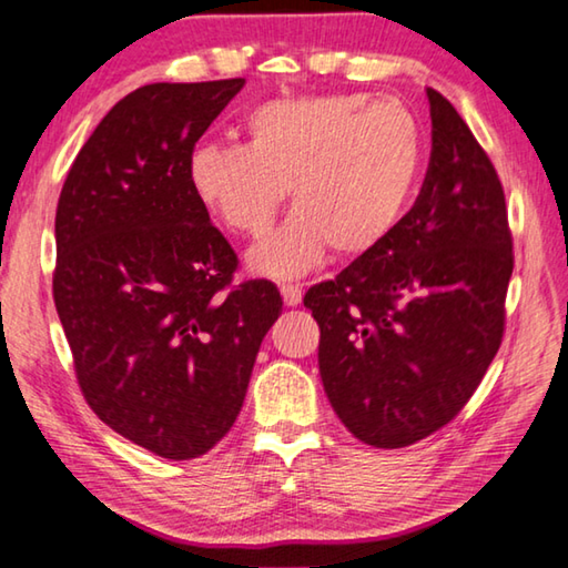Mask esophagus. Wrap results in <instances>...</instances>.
Returning <instances> with one entry per match:
<instances>
[{"instance_id": "obj_1", "label": "esophagus", "mask_w": 568, "mask_h": 568, "mask_svg": "<svg viewBox=\"0 0 568 568\" xmlns=\"http://www.w3.org/2000/svg\"><path fill=\"white\" fill-rule=\"evenodd\" d=\"M282 296H284V304L286 306H300L304 292H302V286L286 284V286H282Z\"/></svg>"}]
</instances>
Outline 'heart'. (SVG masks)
Segmentation results:
<instances>
[{
	"label": "heart",
	"mask_w": 568,
	"mask_h": 568,
	"mask_svg": "<svg viewBox=\"0 0 568 568\" xmlns=\"http://www.w3.org/2000/svg\"><path fill=\"white\" fill-rule=\"evenodd\" d=\"M244 134V144L194 146L186 179L206 212L252 239L290 186L296 212L248 252V266L274 278L312 272L329 246L369 254L399 226L424 169L419 116L396 97L272 99L246 114Z\"/></svg>",
	"instance_id": "obj_1"
}]
</instances>
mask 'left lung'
<instances>
[{
  "mask_svg": "<svg viewBox=\"0 0 568 568\" xmlns=\"http://www.w3.org/2000/svg\"><path fill=\"white\" fill-rule=\"evenodd\" d=\"M432 159L392 236L312 286L320 374L356 439L402 449L471 399L504 336L514 268L496 169L459 112L426 89Z\"/></svg>",
  "mask_w": 568,
  "mask_h": 568,
  "instance_id": "8db88e82",
  "label": "left lung"
}]
</instances>
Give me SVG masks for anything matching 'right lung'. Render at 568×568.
I'll return each instance as SVG.
<instances>
[{
	"instance_id": "1",
	"label": "right lung",
	"mask_w": 568,
	"mask_h": 568,
	"mask_svg": "<svg viewBox=\"0 0 568 568\" xmlns=\"http://www.w3.org/2000/svg\"><path fill=\"white\" fill-rule=\"evenodd\" d=\"M244 79L134 89L97 124L54 219V304L87 404L164 459L206 454L242 412L282 314L266 278L232 286L236 254L186 159Z\"/></svg>"
}]
</instances>
